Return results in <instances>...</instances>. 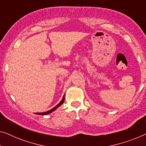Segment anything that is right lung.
I'll return each instance as SVG.
<instances>
[{
    "mask_svg": "<svg viewBox=\"0 0 146 146\" xmlns=\"http://www.w3.org/2000/svg\"><path fill=\"white\" fill-rule=\"evenodd\" d=\"M64 99H65V98H64V96H63V98H62V100L60 101V103L58 104H57L56 106L55 107H54L52 109H51L50 110H48V111H45V112L36 113V114H38V115H46V114H48V113H50L52 112V111H54L56 109H57L58 108L59 106H61L62 104L64 102Z\"/></svg>",
    "mask_w": 146,
    "mask_h": 146,
    "instance_id": "right-lung-1",
    "label": "right lung"
}]
</instances>
